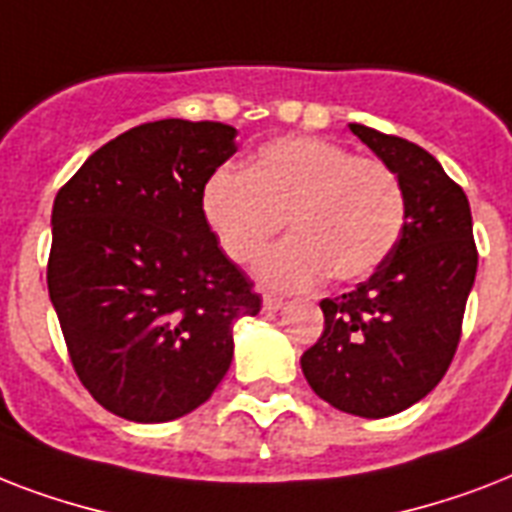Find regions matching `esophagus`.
Wrapping results in <instances>:
<instances>
[{"label":"esophagus","instance_id":"obj_1","mask_svg":"<svg viewBox=\"0 0 512 512\" xmlns=\"http://www.w3.org/2000/svg\"><path fill=\"white\" fill-rule=\"evenodd\" d=\"M263 308H265V311H279V308H284V297L273 295V292H265Z\"/></svg>","mask_w":512,"mask_h":512}]
</instances>
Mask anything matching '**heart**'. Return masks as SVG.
Returning <instances> with one entry per match:
<instances>
[{
  "instance_id": "heart-1",
  "label": "heart",
  "mask_w": 512,
  "mask_h": 512,
  "mask_svg": "<svg viewBox=\"0 0 512 512\" xmlns=\"http://www.w3.org/2000/svg\"><path fill=\"white\" fill-rule=\"evenodd\" d=\"M201 217L233 263H249L287 220L292 231L255 263L279 289H305L327 273L366 279L401 239L404 188L388 164L321 138H279L247 170L220 167L201 185Z\"/></svg>"
}]
</instances>
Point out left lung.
Returning a JSON list of instances; mask_svg holds the SVG:
<instances>
[{"label": "left lung", "mask_w": 512, "mask_h": 512, "mask_svg": "<svg viewBox=\"0 0 512 512\" xmlns=\"http://www.w3.org/2000/svg\"><path fill=\"white\" fill-rule=\"evenodd\" d=\"M404 188L401 239L366 281L321 300L324 335L300 358L313 393L380 420L436 388L460 342L478 252L468 196L425 148L348 124Z\"/></svg>", "instance_id": "8db88e82"}]
</instances>
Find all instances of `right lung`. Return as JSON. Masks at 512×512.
Listing matches in <instances>:
<instances>
[{
  "instance_id": "1",
  "label": "right lung",
  "mask_w": 512,
  "mask_h": 512,
  "mask_svg": "<svg viewBox=\"0 0 512 512\" xmlns=\"http://www.w3.org/2000/svg\"><path fill=\"white\" fill-rule=\"evenodd\" d=\"M220 122L132 127L79 167L52 204L47 287L82 385L132 422L207 401L233 358V321L260 295L217 247L201 185L236 154Z\"/></svg>"
}]
</instances>
